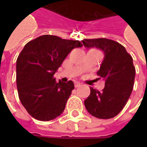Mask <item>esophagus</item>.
<instances>
[{"mask_svg":"<svg viewBox=\"0 0 147 147\" xmlns=\"http://www.w3.org/2000/svg\"><path fill=\"white\" fill-rule=\"evenodd\" d=\"M80 86H81V83H80V82H74V87H75V88H79Z\"/></svg>","mask_w":147,"mask_h":147,"instance_id":"1","label":"esophagus"}]
</instances>
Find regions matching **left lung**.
Masks as SVG:
<instances>
[{"mask_svg": "<svg viewBox=\"0 0 147 147\" xmlns=\"http://www.w3.org/2000/svg\"><path fill=\"white\" fill-rule=\"evenodd\" d=\"M87 48L101 50L105 57L99 76L105 81L101 92L90 88L91 93L84 100L86 109L98 119H111L119 114L127 102L133 91L136 70L132 56L121 44L107 38L84 39Z\"/></svg>", "mask_w": 147, "mask_h": 147, "instance_id": "8db88e82", "label": "left lung"}]
</instances>
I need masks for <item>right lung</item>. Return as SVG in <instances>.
<instances>
[{
    "instance_id": "1",
    "label": "right lung",
    "mask_w": 147,
    "mask_h": 147,
    "mask_svg": "<svg viewBox=\"0 0 147 147\" xmlns=\"http://www.w3.org/2000/svg\"><path fill=\"white\" fill-rule=\"evenodd\" d=\"M79 41L43 35L24 46L16 61V83L20 101L30 115L41 121L59 116L74 89L73 81L56 82L54 74Z\"/></svg>"
}]
</instances>
